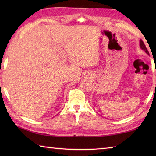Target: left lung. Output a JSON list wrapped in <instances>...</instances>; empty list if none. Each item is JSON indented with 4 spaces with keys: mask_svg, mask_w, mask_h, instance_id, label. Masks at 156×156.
<instances>
[{
    "mask_svg": "<svg viewBox=\"0 0 156 156\" xmlns=\"http://www.w3.org/2000/svg\"><path fill=\"white\" fill-rule=\"evenodd\" d=\"M140 48H141L142 50H144V51L145 52H146L147 54L149 55V51H148V50H147V49L146 46L144 45L143 41H141V40H140Z\"/></svg>",
    "mask_w": 156,
    "mask_h": 156,
    "instance_id": "1",
    "label": "left lung"
}]
</instances>
